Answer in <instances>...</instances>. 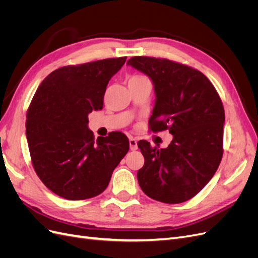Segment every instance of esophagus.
<instances>
[{"mask_svg": "<svg viewBox=\"0 0 258 258\" xmlns=\"http://www.w3.org/2000/svg\"><path fill=\"white\" fill-rule=\"evenodd\" d=\"M129 144H130V150L131 151H137L138 150V141H137V139L130 137L129 138Z\"/></svg>", "mask_w": 258, "mask_h": 258, "instance_id": "obj_1", "label": "esophagus"}]
</instances>
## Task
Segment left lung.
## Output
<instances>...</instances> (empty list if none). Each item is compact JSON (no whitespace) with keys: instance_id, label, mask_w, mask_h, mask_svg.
Masks as SVG:
<instances>
[{"instance_id":"8db88e82","label":"left lung","mask_w":258,"mask_h":258,"mask_svg":"<svg viewBox=\"0 0 258 258\" xmlns=\"http://www.w3.org/2000/svg\"><path fill=\"white\" fill-rule=\"evenodd\" d=\"M127 64L146 74L156 95L150 130H169L167 148L138 142L144 166L138 181L148 197L165 204H182L204 188L223 157L225 112L208 77L178 62L154 57H132Z\"/></svg>"}]
</instances>
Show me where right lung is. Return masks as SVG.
Returning <instances> with one entry per match:
<instances>
[{
  "mask_svg": "<svg viewBox=\"0 0 258 258\" xmlns=\"http://www.w3.org/2000/svg\"><path fill=\"white\" fill-rule=\"evenodd\" d=\"M127 57L54 70L38 86L27 111L26 135L37 176L68 200L96 197L129 151V140L111 132L95 140L88 114L102 110L106 86Z\"/></svg>",
  "mask_w": 258,
  "mask_h": 258,
  "instance_id": "add662e5",
  "label": "right lung"
}]
</instances>
